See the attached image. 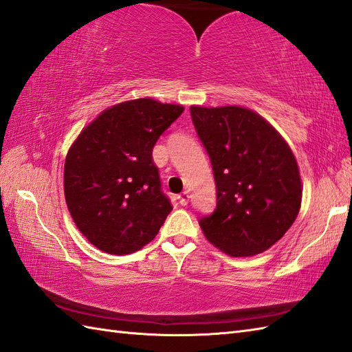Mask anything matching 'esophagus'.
I'll list each match as a JSON object with an SVG mask.
<instances>
[{"label":"esophagus","mask_w":352,"mask_h":352,"mask_svg":"<svg viewBox=\"0 0 352 352\" xmlns=\"http://www.w3.org/2000/svg\"><path fill=\"white\" fill-rule=\"evenodd\" d=\"M177 200H179V203H181L182 206H185L186 203L190 201V192H188V191L181 192V194H179V196H177Z\"/></svg>","instance_id":"esophagus-1"}]
</instances>
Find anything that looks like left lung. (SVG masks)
<instances>
[{"label": "left lung", "instance_id": "left-lung-1", "mask_svg": "<svg viewBox=\"0 0 352 352\" xmlns=\"http://www.w3.org/2000/svg\"><path fill=\"white\" fill-rule=\"evenodd\" d=\"M212 164L217 206L201 217L206 239L233 257L268 250L294 224L301 179L287 143L271 124L241 107H191Z\"/></svg>", "mask_w": 352, "mask_h": 352}]
</instances>
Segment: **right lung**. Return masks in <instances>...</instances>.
I'll return each mask as SVG.
<instances>
[{
    "instance_id": "add662e5",
    "label": "right lung",
    "mask_w": 352,
    "mask_h": 352,
    "mask_svg": "<svg viewBox=\"0 0 352 352\" xmlns=\"http://www.w3.org/2000/svg\"><path fill=\"white\" fill-rule=\"evenodd\" d=\"M184 107L142 98L100 113L70 147L65 197L76 228L110 254H129L158 235L173 209L153 164L155 143Z\"/></svg>"
}]
</instances>
